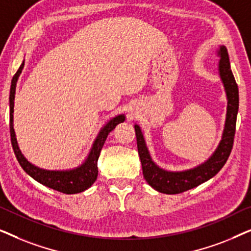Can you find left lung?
Listing matches in <instances>:
<instances>
[{
  "label": "left lung",
  "instance_id": "8db88e82",
  "mask_svg": "<svg viewBox=\"0 0 251 251\" xmlns=\"http://www.w3.org/2000/svg\"><path fill=\"white\" fill-rule=\"evenodd\" d=\"M217 56L219 57L218 73L226 92L227 108L222 139L208 160L192 169L183 171L162 169L152 160L142 129L138 125H135L137 149L142 162L144 178L154 190L161 193L178 194L199 186L216 176V174H218V171L224 167L231 154L235 135L236 115L239 111V89L231 71L227 49L224 46H221L217 50Z\"/></svg>",
  "mask_w": 251,
  "mask_h": 251
}]
</instances>
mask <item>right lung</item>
<instances>
[{
    "label": "right lung",
    "mask_w": 251,
    "mask_h": 251,
    "mask_svg": "<svg viewBox=\"0 0 251 251\" xmlns=\"http://www.w3.org/2000/svg\"><path fill=\"white\" fill-rule=\"evenodd\" d=\"M25 65V60L20 65L19 70L17 71L15 76L12 77L11 88H10V135H11V144L12 149L15 151L16 157L24 170L27 175L34 178L40 184L44 186L52 188L54 191L61 192L65 194H76L81 193L85 190H88L92 184L95 183L98 176V157L100 154V151L104 146V143L107 138L108 133L115 128L119 123L123 122L126 120L125 114H119L112 118L106 125L100 129L96 137L94 144H92L90 152H89L87 159L83 161V163L73 169L67 170H47L34 166L24 156L22 151L19 150L18 143H17L15 129H13V106H15V95L17 81L22 74V71Z\"/></svg>",
    "instance_id": "1"
}]
</instances>
